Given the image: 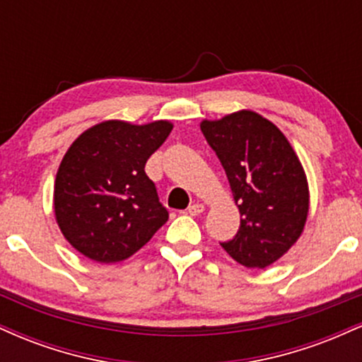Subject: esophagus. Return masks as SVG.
Instances as JSON below:
<instances>
[{"instance_id": "1", "label": "esophagus", "mask_w": 362, "mask_h": 362, "mask_svg": "<svg viewBox=\"0 0 362 362\" xmlns=\"http://www.w3.org/2000/svg\"><path fill=\"white\" fill-rule=\"evenodd\" d=\"M202 213H204V206L199 204V202H197V204H192V206L189 207V214L190 216H199V214H202Z\"/></svg>"}]
</instances>
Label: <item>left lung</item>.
<instances>
[{"label": "left lung", "mask_w": 362, "mask_h": 362, "mask_svg": "<svg viewBox=\"0 0 362 362\" xmlns=\"http://www.w3.org/2000/svg\"><path fill=\"white\" fill-rule=\"evenodd\" d=\"M201 131L240 211L238 233L221 247L245 267H269L298 242L308 218L310 190L300 158L281 129L253 110L204 119Z\"/></svg>", "instance_id": "8db88e82"}]
</instances>
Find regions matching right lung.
<instances>
[{"label": "right lung", "instance_id": "right-lung-1", "mask_svg": "<svg viewBox=\"0 0 362 362\" xmlns=\"http://www.w3.org/2000/svg\"><path fill=\"white\" fill-rule=\"evenodd\" d=\"M173 124L103 120L81 132L54 182L61 233L86 259L115 264L134 255L168 221V211L144 172Z\"/></svg>", "mask_w": 362, "mask_h": 362}]
</instances>
